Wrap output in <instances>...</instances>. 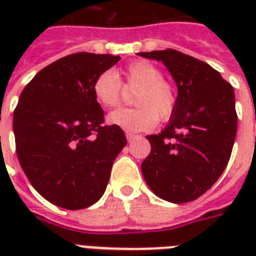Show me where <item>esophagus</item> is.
I'll list each match as a JSON object with an SVG mask.
<instances>
[{
    "label": "esophagus",
    "instance_id": "esophagus-1",
    "mask_svg": "<svg viewBox=\"0 0 256 256\" xmlns=\"http://www.w3.org/2000/svg\"><path fill=\"white\" fill-rule=\"evenodd\" d=\"M138 136H136V134H132V132H126V138H128V142H132V140H134Z\"/></svg>",
    "mask_w": 256,
    "mask_h": 256
}]
</instances>
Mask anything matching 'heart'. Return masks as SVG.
Here are the masks:
<instances>
[{
	"mask_svg": "<svg viewBox=\"0 0 256 256\" xmlns=\"http://www.w3.org/2000/svg\"><path fill=\"white\" fill-rule=\"evenodd\" d=\"M120 76L128 88H138L132 98L134 108H120L110 112L108 122L128 132H150L158 120H168L176 106V94L170 82L164 81L160 68L146 61H136L124 68L120 74L106 70L96 78L92 92L100 106L112 108L120 102Z\"/></svg>",
	"mask_w": 256,
	"mask_h": 256,
	"instance_id": "obj_1",
	"label": "heart"
}]
</instances>
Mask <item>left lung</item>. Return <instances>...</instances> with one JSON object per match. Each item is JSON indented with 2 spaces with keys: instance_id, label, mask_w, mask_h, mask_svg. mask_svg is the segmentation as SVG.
<instances>
[{
  "instance_id": "left-lung-1",
  "label": "left lung",
  "mask_w": 256,
  "mask_h": 256,
  "mask_svg": "<svg viewBox=\"0 0 256 256\" xmlns=\"http://www.w3.org/2000/svg\"><path fill=\"white\" fill-rule=\"evenodd\" d=\"M138 54L164 62L178 88L168 126L146 136L152 152L142 162V174L156 196L191 202L228 164L238 126L234 88L206 62L174 49Z\"/></svg>"
}]
</instances>
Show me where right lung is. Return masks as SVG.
<instances>
[{"label":"right lung","mask_w":256,"mask_h":256,"mask_svg":"<svg viewBox=\"0 0 256 256\" xmlns=\"http://www.w3.org/2000/svg\"><path fill=\"white\" fill-rule=\"evenodd\" d=\"M120 57L70 54L38 72L22 90L13 132L22 170L56 206L81 210L104 195L112 162L128 140L104 126L92 84Z\"/></svg>","instance_id":"add662e5"}]
</instances>
